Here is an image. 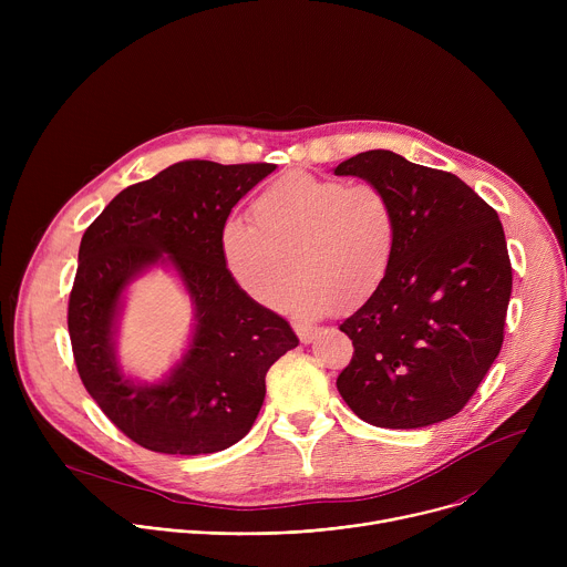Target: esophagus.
<instances>
[{
  "label": "esophagus",
  "instance_id": "34e87169",
  "mask_svg": "<svg viewBox=\"0 0 567 567\" xmlns=\"http://www.w3.org/2000/svg\"><path fill=\"white\" fill-rule=\"evenodd\" d=\"M293 330H296L300 343H311L313 339H318L322 334L320 328H311V326H307V322H293Z\"/></svg>",
  "mask_w": 567,
  "mask_h": 567
}]
</instances>
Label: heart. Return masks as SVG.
<instances>
[{
	"mask_svg": "<svg viewBox=\"0 0 567 567\" xmlns=\"http://www.w3.org/2000/svg\"><path fill=\"white\" fill-rule=\"evenodd\" d=\"M254 224L228 219L221 254L254 300L280 307L297 274L306 280L285 307L302 316L363 305L385 282L399 245L392 195L372 182L350 184L291 171L251 206Z\"/></svg>",
	"mask_w": 567,
	"mask_h": 567,
	"instance_id": "heart-1",
	"label": "heart"
}]
</instances>
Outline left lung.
Here are the masks:
<instances>
[{
	"label": "left lung",
	"mask_w": 567,
	"mask_h": 567,
	"mask_svg": "<svg viewBox=\"0 0 567 567\" xmlns=\"http://www.w3.org/2000/svg\"><path fill=\"white\" fill-rule=\"evenodd\" d=\"M399 213L392 269L341 322L354 354L337 388L363 422L424 429L457 415L496 361L512 296L498 213L451 173L368 150L337 166Z\"/></svg>",
	"instance_id": "8db88e82"
}]
</instances>
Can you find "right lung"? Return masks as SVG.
I'll return each instance as SVG.
<instances>
[{"mask_svg": "<svg viewBox=\"0 0 567 567\" xmlns=\"http://www.w3.org/2000/svg\"><path fill=\"white\" fill-rule=\"evenodd\" d=\"M274 164L179 161L121 190L80 241L66 326L83 385L110 422L147 451L202 455L245 437L269 368L298 346L289 322L241 291L221 254L230 208ZM168 259L198 311L194 343L164 383L134 386L115 365L111 328L124 285Z\"/></svg>", "mask_w": 567, "mask_h": 567, "instance_id": "add662e5", "label": "right lung"}]
</instances>
